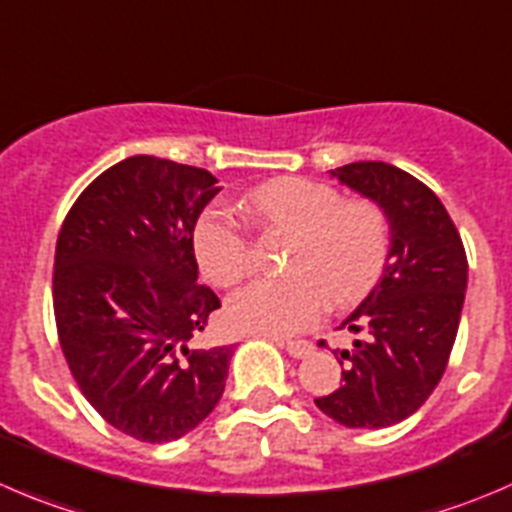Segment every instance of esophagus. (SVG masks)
<instances>
[{"instance_id":"obj_1","label":"esophagus","mask_w":512,"mask_h":512,"mask_svg":"<svg viewBox=\"0 0 512 512\" xmlns=\"http://www.w3.org/2000/svg\"><path fill=\"white\" fill-rule=\"evenodd\" d=\"M270 340H275L277 345L285 347L292 357H307L312 350H315V347H312V342H307V340H285V337H270Z\"/></svg>"}]
</instances>
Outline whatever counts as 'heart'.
I'll return each mask as SVG.
<instances>
[{
	"label": "heart",
	"instance_id": "obj_1",
	"mask_svg": "<svg viewBox=\"0 0 512 512\" xmlns=\"http://www.w3.org/2000/svg\"><path fill=\"white\" fill-rule=\"evenodd\" d=\"M247 212L265 230L292 232L287 277L257 280L227 302L237 330L292 335L320 320L327 300L352 305L380 280L390 252V222L372 200H342L335 187L282 177L247 197ZM197 265L217 287H232L252 270L245 222L225 205H210L192 232Z\"/></svg>",
	"mask_w": 512,
	"mask_h": 512
}]
</instances>
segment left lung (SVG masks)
Listing matches in <instances>:
<instances>
[{
  "instance_id": "1",
  "label": "left lung",
  "mask_w": 512,
  "mask_h": 512,
  "mask_svg": "<svg viewBox=\"0 0 512 512\" xmlns=\"http://www.w3.org/2000/svg\"><path fill=\"white\" fill-rule=\"evenodd\" d=\"M332 177L385 210L390 252L382 280L342 322L365 332L340 388L315 405L347 428H390L410 418L443 377L468 287V257L448 210L428 185L388 162H352ZM342 365V362H340Z\"/></svg>"
}]
</instances>
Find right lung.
I'll list each match as a JSON object with an SVG mask.
<instances>
[{
    "label": "right lung",
    "mask_w": 512,
    "mask_h": 512,
    "mask_svg": "<svg viewBox=\"0 0 512 512\" xmlns=\"http://www.w3.org/2000/svg\"><path fill=\"white\" fill-rule=\"evenodd\" d=\"M207 170L127 157L84 187L54 252V320L79 390L119 433L170 443L220 403L232 345L192 347L220 297L197 282Z\"/></svg>",
    "instance_id": "obj_1"
}]
</instances>
